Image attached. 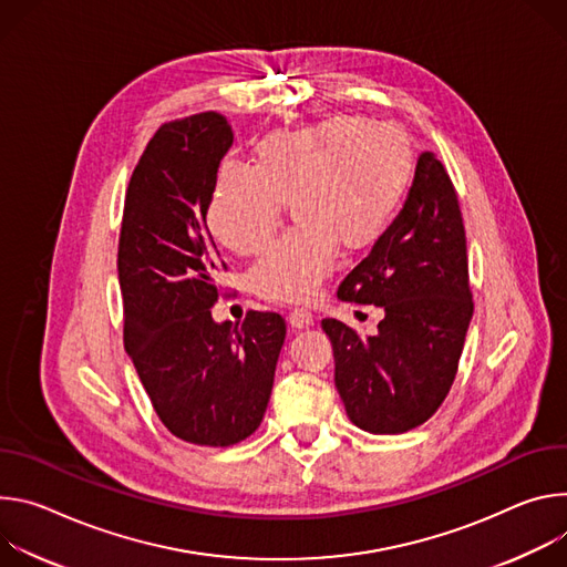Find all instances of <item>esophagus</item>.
I'll list each match as a JSON object with an SVG mask.
<instances>
[{
    "label": "esophagus",
    "mask_w": 567,
    "mask_h": 567,
    "mask_svg": "<svg viewBox=\"0 0 567 567\" xmlns=\"http://www.w3.org/2000/svg\"><path fill=\"white\" fill-rule=\"evenodd\" d=\"M288 324L292 329H297V331L308 329V327H312V316H310L306 308H292L290 316H288Z\"/></svg>",
    "instance_id": "1"
}]
</instances>
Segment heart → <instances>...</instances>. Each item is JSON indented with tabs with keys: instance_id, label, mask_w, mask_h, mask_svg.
<instances>
[{
	"instance_id": "b5f03b06",
	"label": "heart",
	"mask_w": 567,
	"mask_h": 567,
	"mask_svg": "<svg viewBox=\"0 0 567 567\" xmlns=\"http://www.w3.org/2000/svg\"><path fill=\"white\" fill-rule=\"evenodd\" d=\"M412 175L414 148L401 128L336 114L266 135L251 148V168L223 164L205 223L225 249L249 255L290 203L297 227L261 251L247 281L268 301H308L331 275L338 245L360 251L390 229Z\"/></svg>"
}]
</instances>
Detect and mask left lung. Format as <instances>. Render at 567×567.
I'll return each instance as SVG.
<instances>
[{"mask_svg": "<svg viewBox=\"0 0 567 567\" xmlns=\"http://www.w3.org/2000/svg\"><path fill=\"white\" fill-rule=\"evenodd\" d=\"M338 299L385 312L379 333L364 338L322 320L349 419L373 434L425 423L455 381L473 318L462 212L432 151L419 155L403 209L340 284Z\"/></svg>", "mask_w": 567, "mask_h": 567, "instance_id": "1", "label": "left lung"}]
</instances>
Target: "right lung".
<instances>
[{
    "instance_id": "1",
    "label": "right lung",
    "mask_w": 567,
    "mask_h": 567,
    "mask_svg": "<svg viewBox=\"0 0 567 567\" xmlns=\"http://www.w3.org/2000/svg\"><path fill=\"white\" fill-rule=\"evenodd\" d=\"M234 142L220 112L164 123L125 192L118 238L123 344L162 419L198 446H231L266 414L286 322L251 310L238 327L216 322L225 266L205 212Z\"/></svg>"
}]
</instances>
